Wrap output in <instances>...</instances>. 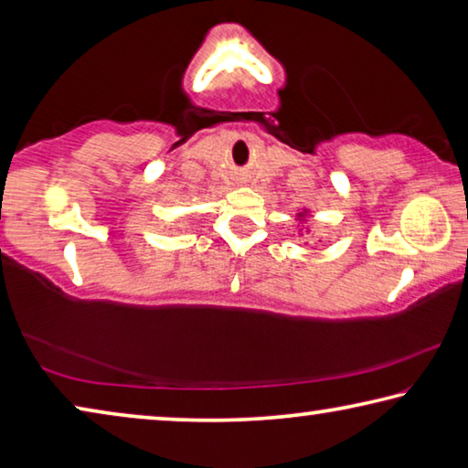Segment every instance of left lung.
Here are the masks:
<instances>
[{"label": "left lung", "instance_id": "8db88e82", "mask_svg": "<svg viewBox=\"0 0 468 468\" xmlns=\"http://www.w3.org/2000/svg\"><path fill=\"white\" fill-rule=\"evenodd\" d=\"M299 217H301V215H299Z\"/></svg>", "mask_w": 468, "mask_h": 468}]
</instances>
